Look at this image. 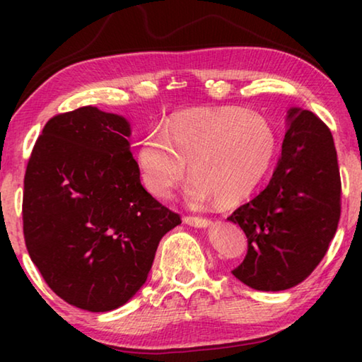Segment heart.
I'll return each mask as SVG.
<instances>
[{"mask_svg": "<svg viewBox=\"0 0 362 362\" xmlns=\"http://www.w3.org/2000/svg\"><path fill=\"white\" fill-rule=\"evenodd\" d=\"M247 163L254 161L246 146L233 140H218L217 145L196 164L193 182L201 192L217 196L226 174L231 173V187H244L254 180V170L246 166ZM187 196L188 199H203L194 189H189Z\"/></svg>", "mask_w": 362, "mask_h": 362, "instance_id": "1", "label": "heart"}]
</instances>
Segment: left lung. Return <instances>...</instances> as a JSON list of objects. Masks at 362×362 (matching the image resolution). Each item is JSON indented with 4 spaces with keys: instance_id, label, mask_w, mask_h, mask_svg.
Masks as SVG:
<instances>
[{
    "instance_id": "1",
    "label": "left lung",
    "mask_w": 362,
    "mask_h": 362,
    "mask_svg": "<svg viewBox=\"0 0 362 362\" xmlns=\"http://www.w3.org/2000/svg\"><path fill=\"white\" fill-rule=\"evenodd\" d=\"M131 122L81 107L46 122L23 179V236L46 284L76 308H119L180 223L140 183Z\"/></svg>"
}]
</instances>
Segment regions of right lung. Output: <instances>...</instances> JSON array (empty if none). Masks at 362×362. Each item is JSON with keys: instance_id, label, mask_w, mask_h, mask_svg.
I'll use <instances>...</instances> for the list:
<instances>
[{"instance_id": "add662e5", "label": "right lung", "mask_w": 362, "mask_h": 362, "mask_svg": "<svg viewBox=\"0 0 362 362\" xmlns=\"http://www.w3.org/2000/svg\"><path fill=\"white\" fill-rule=\"evenodd\" d=\"M283 151L272 180L231 214L247 238L233 274L255 291H286L320 265L340 218L341 183L329 127L310 110L286 115Z\"/></svg>"}]
</instances>
